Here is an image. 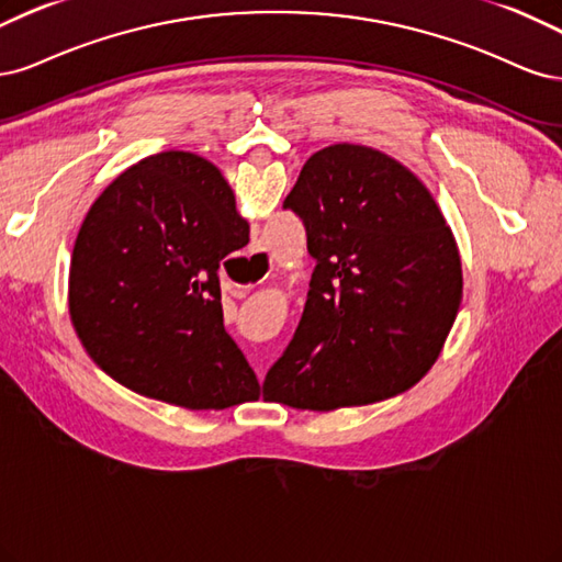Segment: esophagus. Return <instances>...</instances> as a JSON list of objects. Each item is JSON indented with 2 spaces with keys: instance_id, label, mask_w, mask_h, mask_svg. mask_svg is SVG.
<instances>
[{
  "instance_id": "1",
  "label": "esophagus",
  "mask_w": 562,
  "mask_h": 562,
  "mask_svg": "<svg viewBox=\"0 0 562 562\" xmlns=\"http://www.w3.org/2000/svg\"><path fill=\"white\" fill-rule=\"evenodd\" d=\"M249 257H255V259H268L266 249H261V247H255V249H251V255H249ZM270 270H273V266H270Z\"/></svg>"
}]
</instances>
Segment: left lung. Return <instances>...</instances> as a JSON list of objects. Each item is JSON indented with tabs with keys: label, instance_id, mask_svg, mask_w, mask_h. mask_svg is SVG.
<instances>
[{
	"label": "left lung",
	"instance_id": "obj_1",
	"mask_svg": "<svg viewBox=\"0 0 562 562\" xmlns=\"http://www.w3.org/2000/svg\"><path fill=\"white\" fill-rule=\"evenodd\" d=\"M284 207L317 266L263 402L334 411L411 390L462 301L458 245L429 189L392 156L340 142L305 160Z\"/></svg>",
	"mask_w": 562,
	"mask_h": 562
}]
</instances>
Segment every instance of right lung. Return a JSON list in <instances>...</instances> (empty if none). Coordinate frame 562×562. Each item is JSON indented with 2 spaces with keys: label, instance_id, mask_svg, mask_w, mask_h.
Returning <instances> with one entry per match:
<instances>
[{
  "label": "right lung",
  "instance_id": "obj_1",
  "mask_svg": "<svg viewBox=\"0 0 562 562\" xmlns=\"http://www.w3.org/2000/svg\"><path fill=\"white\" fill-rule=\"evenodd\" d=\"M249 243L220 168L160 151L90 205L69 263V317L116 383L191 411L259 400V380L224 329L216 270Z\"/></svg>",
  "mask_w": 562,
  "mask_h": 562
}]
</instances>
